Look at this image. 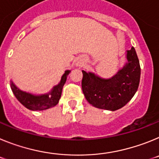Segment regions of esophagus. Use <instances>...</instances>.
Instances as JSON below:
<instances>
[{
  "label": "esophagus",
  "mask_w": 159,
  "mask_h": 159,
  "mask_svg": "<svg viewBox=\"0 0 159 159\" xmlns=\"http://www.w3.org/2000/svg\"><path fill=\"white\" fill-rule=\"evenodd\" d=\"M76 66H80V64H76Z\"/></svg>",
  "instance_id": "obj_1"
}]
</instances>
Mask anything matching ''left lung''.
<instances>
[{"label":"left lung","instance_id":"left-lung-1","mask_svg":"<svg viewBox=\"0 0 159 159\" xmlns=\"http://www.w3.org/2000/svg\"><path fill=\"white\" fill-rule=\"evenodd\" d=\"M124 66L111 78H102L83 70V92L90 104L114 111L125 106L134 96L139 85V60L134 47L127 51Z\"/></svg>","mask_w":159,"mask_h":159}]
</instances>
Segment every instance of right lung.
I'll return each mask as SVG.
<instances>
[{
	"instance_id": "right-lung-1",
	"label": "right lung",
	"mask_w": 159,
	"mask_h": 159,
	"mask_svg": "<svg viewBox=\"0 0 159 159\" xmlns=\"http://www.w3.org/2000/svg\"><path fill=\"white\" fill-rule=\"evenodd\" d=\"M71 72V70H66L64 75L61 77L60 83L54 86L52 89L46 94L42 95H34L27 92H24L20 89L16 84L11 80V89L16 96L17 100L23 106L31 111H43L47 110L49 108L53 107L59 102L64 85L67 80L68 74Z\"/></svg>"
}]
</instances>
